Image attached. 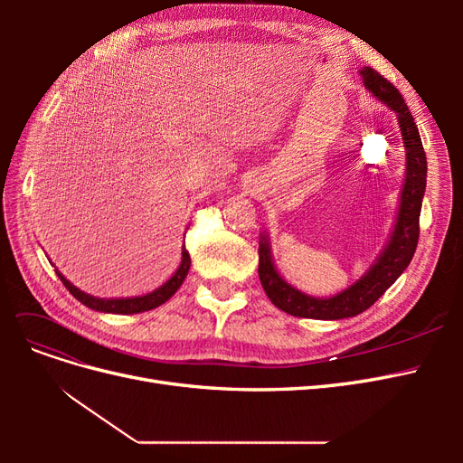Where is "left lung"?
Masks as SVG:
<instances>
[{
  "instance_id": "obj_1",
  "label": "left lung",
  "mask_w": 463,
  "mask_h": 463,
  "mask_svg": "<svg viewBox=\"0 0 463 463\" xmlns=\"http://www.w3.org/2000/svg\"><path fill=\"white\" fill-rule=\"evenodd\" d=\"M361 80L365 89L386 104L398 118V128L402 133V143L405 152V177L400 191V204L394 228L383 247L381 255L369 266L352 286L334 293L330 298H313L286 282L278 272L272 260L270 235L262 232L259 241V278L269 299L288 315L301 318L318 320H338L355 317L383 296V293L396 282L400 274L408 269L419 241V214H421L423 194L427 187V156L423 150L421 137L405 106L398 89L386 80L373 67H363Z\"/></svg>"
}]
</instances>
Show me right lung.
Listing matches in <instances>:
<instances>
[{"instance_id": "right-lung-1", "label": "right lung", "mask_w": 463, "mask_h": 463, "mask_svg": "<svg viewBox=\"0 0 463 463\" xmlns=\"http://www.w3.org/2000/svg\"><path fill=\"white\" fill-rule=\"evenodd\" d=\"M191 269V257L187 253V249L184 245L181 249V264L179 269L174 272V276L164 282L160 288H156L154 291L146 293V296H138V298H94L90 293L80 291L77 286H73L69 279L55 269V274L63 282V286L69 289V293L75 299H79L82 305H87L89 309L92 311H100V313H114V315H135V313H145L150 309H156L162 303H165L170 299L174 293L184 284V279L187 278V272Z\"/></svg>"}]
</instances>
